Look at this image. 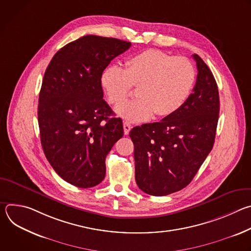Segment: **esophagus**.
Listing matches in <instances>:
<instances>
[{"mask_svg":"<svg viewBox=\"0 0 251 251\" xmlns=\"http://www.w3.org/2000/svg\"><path fill=\"white\" fill-rule=\"evenodd\" d=\"M123 128H124V134H125V135H128L129 132H130V130H131V128H132V126H131L130 123L124 122V123H123Z\"/></svg>","mask_w":251,"mask_h":251,"instance_id":"esophagus-1","label":"esophagus"}]
</instances>
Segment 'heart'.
<instances>
[{
  "mask_svg": "<svg viewBox=\"0 0 251 251\" xmlns=\"http://www.w3.org/2000/svg\"><path fill=\"white\" fill-rule=\"evenodd\" d=\"M125 69L110 65L101 84L110 104L117 105L138 87V98L118 105L115 112L130 122L166 117L177 111L189 98L196 80L194 64L161 50H148L126 61Z\"/></svg>",
  "mask_w": 251,
  "mask_h": 251,
  "instance_id": "obj_1",
  "label": "heart"
}]
</instances>
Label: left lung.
<instances>
[{
	"label": "left lung",
	"instance_id": "left-lung-1",
	"mask_svg": "<svg viewBox=\"0 0 251 251\" xmlns=\"http://www.w3.org/2000/svg\"><path fill=\"white\" fill-rule=\"evenodd\" d=\"M193 57L198 76L184 105L162 121L136 126L129 134L136 183L151 196L187 187L213 147L220 113L218 84L204 61L198 54Z\"/></svg>",
	"mask_w": 251,
	"mask_h": 251
}]
</instances>
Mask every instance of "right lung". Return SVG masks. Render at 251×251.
<instances>
[{"label":"right lung","instance_id":"add662e5","mask_svg":"<svg viewBox=\"0 0 251 251\" xmlns=\"http://www.w3.org/2000/svg\"><path fill=\"white\" fill-rule=\"evenodd\" d=\"M131 43L84 35L50 60L39 97L38 119L45 155L63 180L92 188L105 176V158L123 137L121 118L103 99L101 76Z\"/></svg>","mask_w":251,"mask_h":251}]
</instances>
